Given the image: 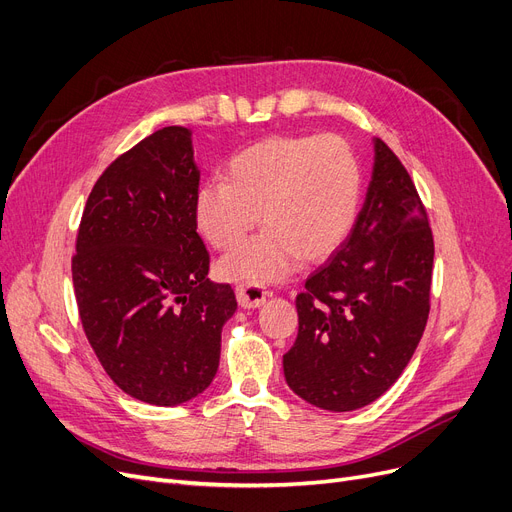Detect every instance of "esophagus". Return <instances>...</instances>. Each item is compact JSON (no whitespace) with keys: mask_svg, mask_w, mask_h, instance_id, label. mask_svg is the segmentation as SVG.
<instances>
[{"mask_svg":"<svg viewBox=\"0 0 512 512\" xmlns=\"http://www.w3.org/2000/svg\"><path fill=\"white\" fill-rule=\"evenodd\" d=\"M235 298L243 309H256V306L267 300V290H264L260 283H237Z\"/></svg>","mask_w":512,"mask_h":512,"instance_id":"34e87169","label":"esophagus"}]
</instances>
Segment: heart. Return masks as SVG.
Segmentation results:
<instances>
[{"label": "heart", "mask_w": 512, "mask_h": 512, "mask_svg": "<svg viewBox=\"0 0 512 512\" xmlns=\"http://www.w3.org/2000/svg\"><path fill=\"white\" fill-rule=\"evenodd\" d=\"M227 180L197 191L195 222L214 250L227 252L267 224L256 241L220 262L227 279H277L302 256L334 254L353 231L361 201V166L336 134L269 136L235 153Z\"/></svg>", "instance_id": "b5f03b06"}]
</instances>
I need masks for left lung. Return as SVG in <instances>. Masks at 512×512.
I'll return each mask as SVG.
<instances>
[{
  "label": "left lung",
  "mask_w": 512,
  "mask_h": 512,
  "mask_svg": "<svg viewBox=\"0 0 512 512\" xmlns=\"http://www.w3.org/2000/svg\"><path fill=\"white\" fill-rule=\"evenodd\" d=\"M435 241L399 157L376 138L363 208L296 296L298 336L283 355L292 391L321 410L376 401L410 363L431 313Z\"/></svg>",
  "instance_id": "8db88e82"
}]
</instances>
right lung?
<instances>
[{"instance_id":"1","label":"right lung","mask_w":512,"mask_h":512,"mask_svg":"<svg viewBox=\"0 0 512 512\" xmlns=\"http://www.w3.org/2000/svg\"><path fill=\"white\" fill-rule=\"evenodd\" d=\"M197 191L191 132L161 128L109 163L77 229L71 269L84 334L121 391L153 405L206 391L237 309L229 283L206 281Z\"/></svg>"}]
</instances>
